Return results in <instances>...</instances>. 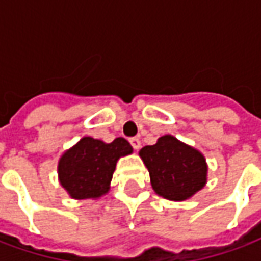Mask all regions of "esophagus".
I'll list each match as a JSON object with an SVG mask.
<instances>
[{
  "instance_id": "34e87169",
  "label": "esophagus",
  "mask_w": 261,
  "mask_h": 261,
  "mask_svg": "<svg viewBox=\"0 0 261 261\" xmlns=\"http://www.w3.org/2000/svg\"><path fill=\"white\" fill-rule=\"evenodd\" d=\"M130 144L133 145V148L134 149H138L140 147H141V141H140V138H137V137L130 138Z\"/></svg>"
}]
</instances>
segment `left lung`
Returning a JSON list of instances; mask_svg holds the SVG:
<instances>
[{
	"label": "left lung",
	"mask_w": 261,
	"mask_h": 261,
	"mask_svg": "<svg viewBox=\"0 0 261 261\" xmlns=\"http://www.w3.org/2000/svg\"><path fill=\"white\" fill-rule=\"evenodd\" d=\"M156 194L169 200H184L206 184L205 158L172 136L161 137L140 151Z\"/></svg>",
	"instance_id": "1"
}]
</instances>
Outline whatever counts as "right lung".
Segmentation results:
<instances>
[{
    "label": "right lung",
    "instance_id": "1",
    "mask_svg": "<svg viewBox=\"0 0 261 261\" xmlns=\"http://www.w3.org/2000/svg\"><path fill=\"white\" fill-rule=\"evenodd\" d=\"M131 152L130 143L123 137L110 144L83 137L59 161L62 187L74 199L99 198L109 191L118 158Z\"/></svg>",
    "mask_w": 261,
    "mask_h": 261
}]
</instances>
